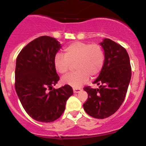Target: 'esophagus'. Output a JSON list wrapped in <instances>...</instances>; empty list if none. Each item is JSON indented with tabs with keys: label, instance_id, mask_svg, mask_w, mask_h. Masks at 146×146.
Returning a JSON list of instances; mask_svg holds the SVG:
<instances>
[{
	"label": "esophagus",
	"instance_id": "34e87169",
	"mask_svg": "<svg viewBox=\"0 0 146 146\" xmlns=\"http://www.w3.org/2000/svg\"><path fill=\"white\" fill-rule=\"evenodd\" d=\"M81 90L80 88H74L73 89V92L74 93H78Z\"/></svg>",
	"mask_w": 146,
	"mask_h": 146
}]
</instances>
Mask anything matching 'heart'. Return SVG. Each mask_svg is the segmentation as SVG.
Here are the masks:
<instances>
[{
    "label": "heart",
    "instance_id": "heart-1",
    "mask_svg": "<svg viewBox=\"0 0 146 146\" xmlns=\"http://www.w3.org/2000/svg\"><path fill=\"white\" fill-rule=\"evenodd\" d=\"M64 54L57 53L54 59V65L60 74H66L75 64L77 71L63 78L65 83L79 87L86 83L89 77L99 74L104 66L105 54L102 47L97 44L74 42L64 48Z\"/></svg>",
    "mask_w": 146,
    "mask_h": 146
}]
</instances>
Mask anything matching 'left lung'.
<instances>
[{"label":"left lung","instance_id":"left-lung-1","mask_svg":"<svg viewBox=\"0 0 146 146\" xmlns=\"http://www.w3.org/2000/svg\"><path fill=\"white\" fill-rule=\"evenodd\" d=\"M105 54L104 66L93 82L99 88L85 87L88 99L83 104L89 115L104 119L114 114L125 99L131 77L129 56L127 50L108 38L100 42Z\"/></svg>","mask_w":146,"mask_h":146}]
</instances>
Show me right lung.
Returning a JSON list of instances; mask_svg holds the SVG:
<instances>
[{
    "instance_id": "right-lung-1",
    "label": "right lung",
    "mask_w": 146,
    "mask_h": 146,
    "mask_svg": "<svg viewBox=\"0 0 146 146\" xmlns=\"http://www.w3.org/2000/svg\"><path fill=\"white\" fill-rule=\"evenodd\" d=\"M61 48L56 38L40 36L26 45L16 59L15 90L25 111L38 122L57 119L73 95L68 85L53 88L59 80L54 59Z\"/></svg>"
}]
</instances>
